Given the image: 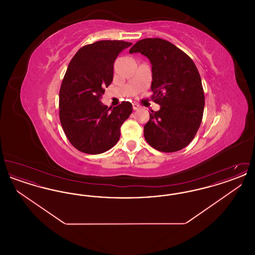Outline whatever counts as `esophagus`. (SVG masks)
Wrapping results in <instances>:
<instances>
[{
	"instance_id": "esophagus-1",
	"label": "esophagus",
	"mask_w": 255,
	"mask_h": 255,
	"mask_svg": "<svg viewBox=\"0 0 255 255\" xmlns=\"http://www.w3.org/2000/svg\"><path fill=\"white\" fill-rule=\"evenodd\" d=\"M139 108H140V106L137 103H133V109L134 111H136V110H138Z\"/></svg>"
}]
</instances>
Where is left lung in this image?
<instances>
[{"instance_id": "8db88e82", "label": "left lung", "mask_w": 255, "mask_h": 255, "mask_svg": "<svg viewBox=\"0 0 255 255\" xmlns=\"http://www.w3.org/2000/svg\"><path fill=\"white\" fill-rule=\"evenodd\" d=\"M130 53L140 52L152 64V100L160 109L151 111L144 125L149 145L171 153L188 145L203 120L205 94L193 60L182 49L160 38L137 41Z\"/></svg>"}]
</instances>
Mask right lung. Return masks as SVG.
<instances>
[{
  "mask_svg": "<svg viewBox=\"0 0 255 255\" xmlns=\"http://www.w3.org/2000/svg\"><path fill=\"white\" fill-rule=\"evenodd\" d=\"M132 43L102 40L86 45L70 62L59 92V119L71 144L86 154H101L116 145L121 127L133 107L122 101L113 109L100 101L113 81L114 63Z\"/></svg>",
  "mask_w": 255,
  "mask_h": 255,
  "instance_id": "1",
  "label": "right lung"
}]
</instances>
